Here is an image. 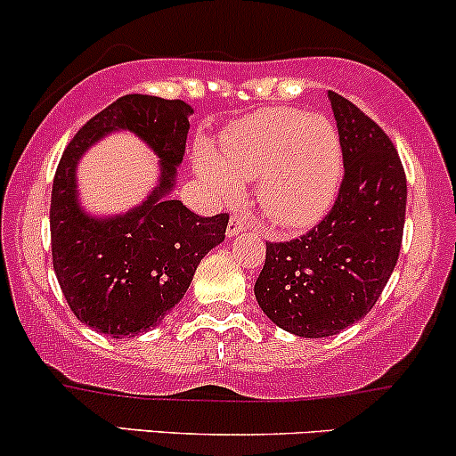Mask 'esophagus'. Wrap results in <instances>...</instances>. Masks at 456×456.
<instances>
[{
	"label": "esophagus",
	"mask_w": 456,
	"mask_h": 456,
	"mask_svg": "<svg viewBox=\"0 0 456 456\" xmlns=\"http://www.w3.org/2000/svg\"><path fill=\"white\" fill-rule=\"evenodd\" d=\"M251 227V220L247 218V216H232V218H229V224H227V236L229 238H233V236H238V233H242V232H247V229Z\"/></svg>",
	"instance_id": "34e87169"
}]
</instances>
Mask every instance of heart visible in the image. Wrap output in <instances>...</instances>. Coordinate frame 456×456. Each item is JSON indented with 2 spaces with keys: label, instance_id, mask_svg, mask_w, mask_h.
Wrapping results in <instances>:
<instances>
[{
  "label": "heart",
  "instance_id": "obj_1",
  "mask_svg": "<svg viewBox=\"0 0 456 456\" xmlns=\"http://www.w3.org/2000/svg\"><path fill=\"white\" fill-rule=\"evenodd\" d=\"M196 174L218 200L242 196L257 183V202L273 223L305 229L320 223L338 199L344 176L342 139L330 118L293 108H265L220 134L218 150L200 145Z\"/></svg>",
  "mask_w": 456,
  "mask_h": 456
}]
</instances>
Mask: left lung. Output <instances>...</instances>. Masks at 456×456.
Returning <instances> with one entry per match:
<instances>
[{"label": "left lung", "instance_id": "obj_1", "mask_svg": "<svg viewBox=\"0 0 456 456\" xmlns=\"http://www.w3.org/2000/svg\"><path fill=\"white\" fill-rule=\"evenodd\" d=\"M344 151L333 209L306 236L269 242L256 280L265 315L297 338H330L379 300L399 257L406 174L386 132L329 90Z\"/></svg>", "mask_w": 456, "mask_h": 456}]
</instances>
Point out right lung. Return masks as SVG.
I'll return each mask as SVG.
<instances>
[{
	"instance_id": "add662e5",
	"label": "right lung",
	"mask_w": 456,
	"mask_h": 456,
	"mask_svg": "<svg viewBox=\"0 0 456 456\" xmlns=\"http://www.w3.org/2000/svg\"><path fill=\"white\" fill-rule=\"evenodd\" d=\"M185 101L126 94L86 123L59 160L50 200L53 266L72 314L112 338L159 324L190 289L196 266L224 240L229 216L202 218L169 194L185 156ZM112 131H132L159 159V181L141 206L94 216L78 200L76 167Z\"/></svg>"
}]
</instances>
